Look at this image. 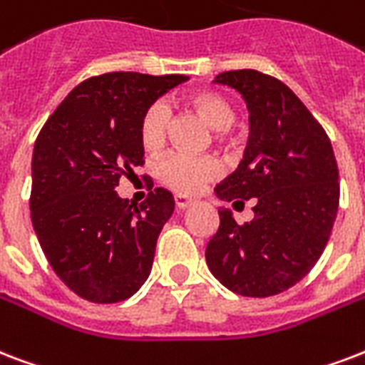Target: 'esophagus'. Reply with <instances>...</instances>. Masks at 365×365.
<instances>
[{
	"mask_svg": "<svg viewBox=\"0 0 365 365\" xmlns=\"http://www.w3.org/2000/svg\"><path fill=\"white\" fill-rule=\"evenodd\" d=\"M174 201H176V207L180 208V210H183V208H187L193 205V201L187 199V197H183V195H176V197H174Z\"/></svg>",
	"mask_w": 365,
	"mask_h": 365,
	"instance_id": "esophagus-1",
	"label": "esophagus"
}]
</instances>
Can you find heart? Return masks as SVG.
<instances>
[{
	"label": "heart",
	"instance_id": "obj_1",
	"mask_svg": "<svg viewBox=\"0 0 365 365\" xmlns=\"http://www.w3.org/2000/svg\"><path fill=\"white\" fill-rule=\"evenodd\" d=\"M189 105L216 132H226L235 122V108L212 91L195 93L189 99ZM170 120L172 113L164 101H155L145 108L139 122V139L147 151H157L164 145ZM218 172L220 163L210 155H191L182 151L164 155L155 166V174L164 185L185 195L197 193L205 183L218 176Z\"/></svg>",
	"mask_w": 365,
	"mask_h": 365
}]
</instances>
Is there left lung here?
<instances>
[{"instance_id":"obj_1","label":"left lung","mask_w":365,"mask_h":365,"mask_svg":"<svg viewBox=\"0 0 365 365\" xmlns=\"http://www.w3.org/2000/svg\"><path fill=\"white\" fill-rule=\"evenodd\" d=\"M214 82L239 91L250 115L243 160L214 193L222 201H252L255 218L237 224L232 210L218 208L207 264L233 293L279 294L314 268L329 241L339 208L337 160L324 128L277 78L245 68Z\"/></svg>"}]
</instances>
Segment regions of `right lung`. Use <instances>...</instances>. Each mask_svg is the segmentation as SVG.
Returning <instances> with one entry per match:
<instances>
[{"label": "right lung", "instance_id": "right-lung-1", "mask_svg": "<svg viewBox=\"0 0 365 365\" xmlns=\"http://www.w3.org/2000/svg\"><path fill=\"white\" fill-rule=\"evenodd\" d=\"M185 80L139 72L88 78L36 139L32 226L61 282L90 302L130 299L151 274L174 197L157 187L138 207L115 189L122 174L143 164L139 122L145 108Z\"/></svg>", "mask_w": 365, "mask_h": 365}]
</instances>
